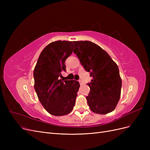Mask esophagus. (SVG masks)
<instances>
[{
    "label": "esophagus",
    "mask_w": 150,
    "mask_h": 150,
    "mask_svg": "<svg viewBox=\"0 0 150 150\" xmlns=\"http://www.w3.org/2000/svg\"><path fill=\"white\" fill-rule=\"evenodd\" d=\"M79 82L80 85H82V84H83V82H82V81H81V80H79Z\"/></svg>",
    "instance_id": "34e87169"
}]
</instances>
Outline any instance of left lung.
<instances>
[{
  "mask_svg": "<svg viewBox=\"0 0 150 150\" xmlns=\"http://www.w3.org/2000/svg\"><path fill=\"white\" fill-rule=\"evenodd\" d=\"M73 42L74 52L93 77L88 84L90 92L86 96L90 110L100 115L112 112L121 96L122 82L117 65L98 45L88 40Z\"/></svg>",
  "mask_w": 150,
  "mask_h": 150,
  "instance_id": "8db88e82",
  "label": "left lung"
}]
</instances>
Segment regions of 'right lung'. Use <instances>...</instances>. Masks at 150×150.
<instances>
[{
	"instance_id": "1",
	"label": "right lung",
	"mask_w": 150,
	"mask_h": 150,
	"mask_svg": "<svg viewBox=\"0 0 150 150\" xmlns=\"http://www.w3.org/2000/svg\"><path fill=\"white\" fill-rule=\"evenodd\" d=\"M72 41L57 40L49 44L40 53L34 70V89L40 103L49 114L64 116L75 105L79 83L59 79L66 71L64 62L73 52Z\"/></svg>"
}]
</instances>
